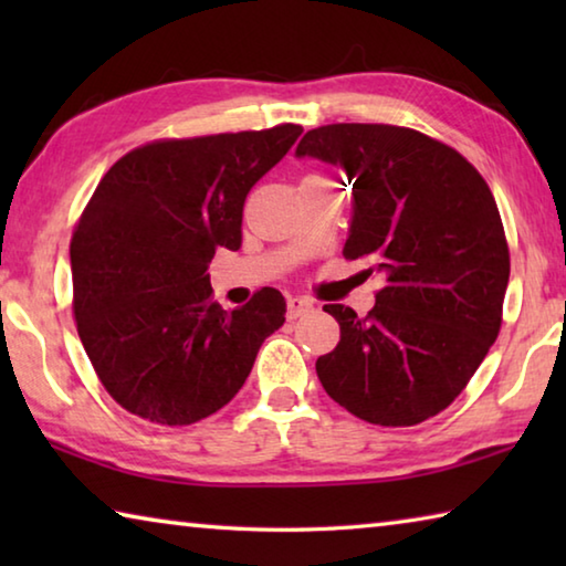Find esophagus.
Wrapping results in <instances>:
<instances>
[{
	"instance_id": "1",
	"label": "esophagus",
	"mask_w": 566,
	"mask_h": 566,
	"mask_svg": "<svg viewBox=\"0 0 566 566\" xmlns=\"http://www.w3.org/2000/svg\"><path fill=\"white\" fill-rule=\"evenodd\" d=\"M312 312V302L310 300H302V296H290L286 300V317L296 319V317H304V314Z\"/></svg>"
}]
</instances>
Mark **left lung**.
Instances as JSON below:
<instances>
[{
    "mask_svg": "<svg viewBox=\"0 0 566 566\" xmlns=\"http://www.w3.org/2000/svg\"><path fill=\"white\" fill-rule=\"evenodd\" d=\"M294 155L347 175L344 256L385 276L367 317L324 304L342 339L317 359L322 387L371 424L439 415L500 334L510 249L490 187L452 147L391 124H327Z\"/></svg>",
    "mask_w": 566,
    "mask_h": 566,
    "instance_id": "8db88e82",
    "label": "left lung"
}]
</instances>
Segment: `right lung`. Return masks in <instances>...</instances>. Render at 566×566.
<instances>
[{
  "mask_svg": "<svg viewBox=\"0 0 566 566\" xmlns=\"http://www.w3.org/2000/svg\"><path fill=\"white\" fill-rule=\"evenodd\" d=\"M300 124L169 139L124 155L94 189L72 237L76 332L112 399L185 427L232 401L262 342L284 324L264 286L227 312L207 266L242 247L244 199L292 149Z\"/></svg>",
  "mask_w": 566,
  "mask_h": 566,
  "instance_id": "right-lung-1",
  "label": "right lung"
}]
</instances>
